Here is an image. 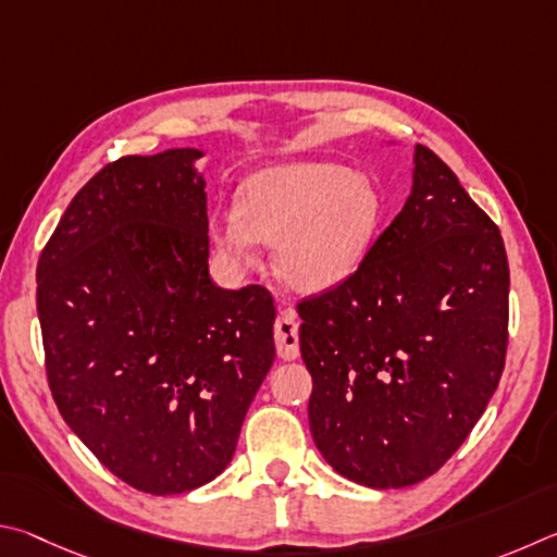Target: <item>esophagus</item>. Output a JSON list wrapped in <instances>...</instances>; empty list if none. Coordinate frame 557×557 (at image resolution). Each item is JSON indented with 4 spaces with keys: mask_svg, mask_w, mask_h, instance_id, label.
Here are the masks:
<instances>
[{
    "mask_svg": "<svg viewBox=\"0 0 557 557\" xmlns=\"http://www.w3.org/2000/svg\"><path fill=\"white\" fill-rule=\"evenodd\" d=\"M273 339H276V352L281 359H296L300 355L298 347V323H296V310L290 306H284L276 325H273Z\"/></svg>",
    "mask_w": 557,
    "mask_h": 557,
    "instance_id": "34e87169",
    "label": "esophagus"
}]
</instances>
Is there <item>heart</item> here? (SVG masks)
Returning a JSON list of instances; mask_svg holds the SVG:
<instances>
[{
    "label": "heart",
    "instance_id": "b5f03b06",
    "mask_svg": "<svg viewBox=\"0 0 557 557\" xmlns=\"http://www.w3.org/2000/svg\"><path fill=\"white\" fill-rule=\"evenodd\" d=\"M382 214V193L369 175L333 161H290L249 175L237 214L214 220L210 234L242 267L257 261V242L276 244L278 276L320 294L362 267Z\"/></svg>",
    "mask_w": 557,
    "mask_h": 557
}]
</instances>
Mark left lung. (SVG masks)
I'll return each mask as SVG.
<instances>
[{"label":"left lung","mask_w":557,"mask_h":557,"mask_svg":"<svg viewBox=\"0 0 557 557\" xmlns=\"http://www.w3.org/2000/svg\"><path fill=\"white\" fill-rule=\"evenodd\" d=\"M298 315L320 455L372 490L423 482L472 433L504 372L509 261L499 227L418 144L404 210L362 267L300 300Z\"/></svg>","instance_id":"8db88e82"}]
</instances>
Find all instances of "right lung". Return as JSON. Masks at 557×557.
I'll return each mask as SVG.
<instances>
[{
	"instance_id": "right-lung-1",
	"label": "right lung",
	"mask_w": 557,
	"mask_h": 557,
	"mask_svg": "<svg viewBox=\"0 0 557 557\" xmlns=\"http://www.w3.org/2000/svg\"><path fill=\"white\" fill-rule=\"evenodd\" d=\"M200 156L107 163L36 269L58 411L107 470L156 496L198 490L230 465L276 355L269 290L210 278Z\"/></svg>"
}]
</instances>
